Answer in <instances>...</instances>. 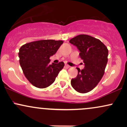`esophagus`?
Masks as SVG:
<instances>
[{
	"instance_id": "34e87169",
	"label": "esophagus",
	"mask_w": 127,
	"mask_h": 127,
	"mask_svg": "<svg viewBox=\"0 0 127 127\" xmlns=\"http://www.w3.org/2000/svg\"><path fill=\"white\" fill-rule=\"evenodd\" d=\"M65 68H69L70 67V65H68V64H65Z\"/></svg>"
}]
</instances>
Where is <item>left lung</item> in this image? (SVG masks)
Segmentation results:
<instances>
[{
  "instance_id": "1",
  "label": "left lung",
  "mask_w": 127,
  "mask_h": 127,
  "mask_svg": "<svg viewBox=\"0 0 127 127\" xmlns=\"http://www.w3.org/2000/svg\"><path fill=\"white\" fill-rule=\"evenodd\" d=\"M69 42L77 46L80 57L85 63L84 69L77 68L78 75L72 79L71 85L78 93H88L103 76L108 61V49L99 39L87 34L76 36Z\"/></svg>"
}]
</instances>
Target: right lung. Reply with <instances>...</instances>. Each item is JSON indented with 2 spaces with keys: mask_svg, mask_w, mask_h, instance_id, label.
Segmentation results:
<instances>
[{
  "mask_svg": "<svg viewBox=\"0 0 127 127\" xmlns=\"http://www.w3.org/2000/svg\"><path fill=\"white\" fill-rule=\"evenodd\" d=\"M63 43V40L48 39L29 42L20 48V65L26 78L33 86L45 88L54 82L64 63L61 62L49 64V58Z\"/></svg>",
  "mask_w": 127,
  "mask_h": 127,
  "instance_id": "1",
  "label": "right lung"
}]
</instances>
